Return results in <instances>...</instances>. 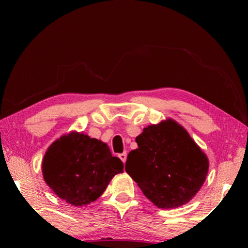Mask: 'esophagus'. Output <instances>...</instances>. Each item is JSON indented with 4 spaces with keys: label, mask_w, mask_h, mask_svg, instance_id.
Segmentation results:
<instances>
[{
    "label": "esophagus",
    "mask_w": 248,
    "mask_h": 248,
    "mask_svg": "<svg viewBox=\"0 0 248 248\" xmlns=\"http://www.w3.org/2000/svg\"><path fill=\"white\" fill-rule=\"evenodd\" d=\"M118 156H119V158L121 159V161H123V162L124 163V162H125V159H127V152L120 153V154L118 155Z\"/></svg>",
    "instance_id": "esophagus-1"
}]
</instances>
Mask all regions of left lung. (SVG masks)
<instances>
[{
	"instance_id": "1",
	"label": "left lung",
	"mask_w": 248,
	"mask_h": 248,
	"mask_svg": "<svg viewBox=\"0 0 248 248\" xmlns=\"http://www.w3.org/2000/svg\"><path fill=\"white\" fill-rule=\"evenodd\" d=\"M136 141L125 171L156 207H180L198 192L209 162L182 125L174 120L149 125Z\"/></svg>"
}]
</instances>
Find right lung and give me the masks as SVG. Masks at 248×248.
<instances>
[{
    "label": "right lung",
    "mask_w": 248,
    "mask_h": 248,
    "mask_svg": "<svg viewBox=\"0 0 248 248\" xmlns=\"http://www.w3.org/2000/svg\"><path fill=\"white\" fill-rule=\"evenodd\" d=\"M123 170V162L112 156L106 143L75 132L53 142L43 161L46 183L75 207L95 201Z\"/></svg>",
    "instance_id": "right-lung-1"
}]
</instances>
